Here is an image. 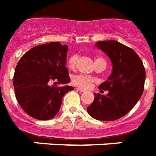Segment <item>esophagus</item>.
<instances>
[{
	"label": "esophagus",
	"mask_w": 156,
	"mask_h": 156,
	"mask_svg": "<svg viewBox=\"0 0 156 156\" xmlns=\"http://www.w3.org/2000/svg\"><path fill=\"white\" fill-rule=\"evenodd\" d=\"M77 90L80 91V92H81V93H84V92H86V90H84V89H83V88H77Z\"/></svg>",
	"instance_id": "1"
}]
</instances>
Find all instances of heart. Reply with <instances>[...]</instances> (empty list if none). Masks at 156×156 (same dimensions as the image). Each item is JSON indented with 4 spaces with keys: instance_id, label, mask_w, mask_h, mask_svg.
I'll list each match as a JSON object with an SVG mask.
<instances>
[{
    "instance_id": "b5f03b06",
    "label": "heart",
    "mask_w": 156,
    "mask_h": 156,
    "mask_svg": "<svg viewBox=\"0 0 156 156\" xmlns=\"http://www.w3.org/2000/svg\"><path fill=\"white\" fill-rule=\"evenodd\" d=\"M78 59V55H73L72 56H71L68 59V65L70 68H74L76 64V61ZM102 60L105 61L102 58H96V61ZM94 79H93L92 77L87 76H84V75H78V76H75L72 78V83L76 85L79 86L80 88H90L91 86L93 85L94 83Z\"/></svg>"
}]
</instances>
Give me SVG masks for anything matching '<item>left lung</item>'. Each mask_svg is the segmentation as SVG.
Returning <instances> with one entry per match:
<instances>
[{
    "instance_id": "left-lung-1",
    "label": "left lung",
    "mask_w": 156,
    "mask_h": 156,
    "mask_svg": "<svg viewBox=\"0 0 156 156\" xmlns=\"http://www.w3.org/2000/svg\"><path fill=\"white\" fill-rule=\"evenodd\" d=\"M95 46L108 55L113 69L106 81L98 87L108 93H95L87 111L97 120H118L129 113L143 95L145 68L136 52L118 41H100Z\"/></svg>"
}]
</instances>
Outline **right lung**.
Listing matches in <instances>:
<instances>
[{
    "instance_id": "add662e5",
    "label": "right lung",
    "mask_w": 156,
    "mask_h": 156,
    "mask_svg": "<svg viewBox=\"0 0 156 156\" xmlns=\"http://www.w3.org/2000/svg\"><path fill=\"white\" fill-rule=\"evenodd\" d=\"M67 45L37 46L20 58L13 76L17 101L26 113L38 120H50L59 111L63 96L74 89L66 68ZM55 81L54 84L52 82ZM63 84L57 87L55 84Z\"/></svg>"
}]
</instances>
